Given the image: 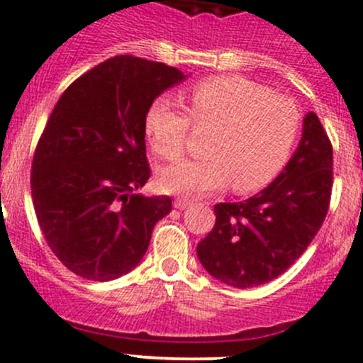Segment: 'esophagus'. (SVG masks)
I'll return each mask as SVG.
<instances>
[{"mask_svg": "<svg viewBox=\"0 0 363 363\" xmlns=\"http://www.w3.org/2000/svg\"><path fill=\"white\" fill-rule=\"evenodd\" d=\"M174 206L177 207V209H186V207L191 206V200L184 199V196H179V199L174 200Z\"/></svg>", "mask_w": 363, "mask_h": 363, "instance_id": "1", "label": "esophagus"}]
</instances>
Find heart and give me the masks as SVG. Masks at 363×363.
<instances>
[{"label": "heart", "mask_w": 363, "mask_h": 363, "mask_svg": "<svg viewBox=\"0 0 363 363\" xmlns=\"http://www.w3.org/2000/svg\"><path fill=\"white\" fill-rule=\"evenodd\" d=\"M184 99L189 118L164 97L147 110L145 135L154 152L177 160L191 124L211 128L213 135L206 157L177 161L157 174L163 191L203 195L230 182L234 191L250 193L280 174L300 133V111L293 101L239 76L200 81Z\"/></svg>", "instance_id": "1"}]
</instances>
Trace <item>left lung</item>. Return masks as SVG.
<instances>
[{
  "instance_id": "8db88e82",
  "label": "left lung",
  "mask_w": 363,
  "mask_h": 363,
  "mask_svg": "<svg viewBox=\"0 0 363 363\" xmlns=\"http://www.w3.org/2000/svg\"><path fill=\"white\" fill-rule=\"evenodd\" d=\"M332 167V143L318 115L308 111L300 145L279 177L245 202L214 206L216 223L196 246L207 273L248 289L289 269L328 213Z\"/></svg>"
}]
</instances>
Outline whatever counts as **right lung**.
Instances as JSON below:
<instances>
[{"label":"right lung","mask_w":363,"mask_h":363,"mask_svg":"<svg viewBox=\"0 0 363 363\" xmlns=\"http://www.w3.org/2000/svg\"><path fill=\"white\" fill-rule=\"evenodd\" d=\"M186 76L121 55L77 77L56 103L31 164V199L49 248L77 277L108 282L149 248L170 196H143L150 177L145 115Z\"/></svg>","instance_id":"obj_1"}]
</instances>
